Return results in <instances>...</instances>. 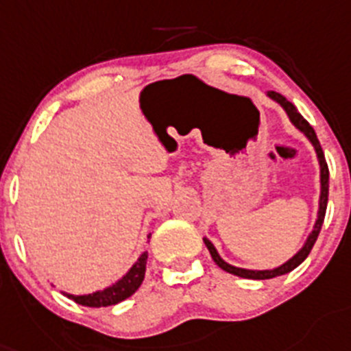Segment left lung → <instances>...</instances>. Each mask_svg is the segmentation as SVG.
Listing matches in <instances>:
<instances>
[{
    "label": "left lung",
    "mask_w": 351,
    "mask_h": 351,
    "mask_svg": "<svg viewBox=\"0 0 351 351\" xmlns=\"http://www.w3.org/2000/svg\"><path fill=\"white\" fill-rule=\"evenodd\" d=\"M267 96H269L271 99H275L276 103H280L282 107L285 108V112H287V116H289L291 123H293V125L296 126L300 132H303V134L307 135L308 141L312 143V146L316 148L317 158H319V166H321V196H319V210H317V221H316V225H314V230H312L311 235H308L307 243L303 244V248L300 250V252L296 253L293 258H289V261L285 262V264L275 267V269L255 271V269H243V267L230 266L228 262H225L223 258L219 257V253L216 252V248H214V244H212L210 241L203 239L205 241V244H207V248H208V252H210L212 258H214V262H216L221 269L226 271V273H232V275H235V276H241V278H253V280H267V278H275V276L285 275V273L293 271L294 267H298L300 264H302V262L308 257V253H311L312 246H314V243H316V239H317V235H319V232H321L323 221H325L326 203H328V166H326L325 153H323V149H321V144H319V141H317L316 132H314V128L308 125L307 121L303 119V116L298 112V108L294 107L291 101H287V99H285L282 94L275 93V90H269V93H267Z\"/></svg>",
    "instance_id": "left-lung-1"
}]
</instances>
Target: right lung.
Here are the masks:
<instances>
[{"mask_svg":"<svg viewBox=\"0 0 351 351\" xmlns=\"http://www.w3.org/2000/svg\"><path fill=\"white\" fill-rule=\"evenodd\" d=\"M146 258H148V252H144L139 257V261L132 266V269L119 282H116V284L107 287V289L96 291L93 294H84V296H75V294H67V296L71 300H75L76 303L84 305V307H108V305H116V303L123 302V300L130 298L132 294L139 289L144 280Z\"/></svg>","mask_w":351,"mask_h":351,"instance_id":"obj_1","label":"right lung"}]
</instances>
